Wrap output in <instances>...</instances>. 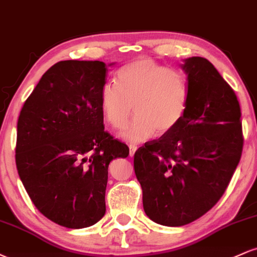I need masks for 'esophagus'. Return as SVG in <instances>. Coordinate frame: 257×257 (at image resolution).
<instances>
[{
    "instance_id": "1",
    "label": "esophagus",
    "mask_w": 257,
    "mask_h": 257,
    "mask_svg": "<svg viewBox=\"0 0 257 257\" xmlns=\"http://www.w3.org/2000/svg\"><path fill=\"white\" fill-rule=\"evenodd\" d=\"M137 150H138L137 145H129V155L133 157V156H134V153L137 152Z\"/></svg>"
}]
</instances>
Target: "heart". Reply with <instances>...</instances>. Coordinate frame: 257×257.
Masks as SVG:
<instances>
[{"mask_svg": "<svg viewBox=\"0 0 257 257\" xmlns=\"http://www.w3.org/2000/svg\"><path fill=\"white\" fill-rule=\"evenodd\" d=\"M190 87L181 71L150 59L125 65L117 73V84L106 83L100 91V105L106 120L116 131L134 123L124 133L132 143H140L173 132L185 118Z\"/></svg>", "mask_w": 257, "mask_h": 257, "instance_id": "b5f03b06", "label": "heart"}]
</instances>
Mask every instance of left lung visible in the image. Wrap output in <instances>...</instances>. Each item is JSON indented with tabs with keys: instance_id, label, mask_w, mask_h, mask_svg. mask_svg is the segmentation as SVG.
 I'll return each instance as SVG.
<instances>
[{
	"instance_id": "8db88e82",
	"label": "left lung",
	"mask_w": 257,
	"mask_h": 257,
	"mask_svg": "<svg viewBox=\"0 0 257 257\" xmlns=\"http://www.w3.org/2000/svg\"><path fill=\"white\" fill-rule=\"evenodd\" d=\"M190 100L184 120L168 134L141 146L134 172L144 210L163 226H184L219 202L243 151L240 106L214 65L186 59Z\"/></svg>"
}]
</instances>
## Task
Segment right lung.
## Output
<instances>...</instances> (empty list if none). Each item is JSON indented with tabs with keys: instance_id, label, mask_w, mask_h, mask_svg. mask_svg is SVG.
I'll return each mask as SVG.
<instances>
[{
	"instance_id": "1",
	"label": "right lung",
	"mask_w": 257,
	"mask_h": 257,
	"mask_svg": "<svg viewBox=\"0 0 257 257\" xmlns=\"http://www.w3.org/2000/svg\"><path fill=\"white\" fill-rule=\"evenodd\" d=\"M102 61L53 65L26 99L17 126L16 163L41 214L67 228H84L105 215L107 169L129 147L104 129Z\"/></svg>"
}]
</instances>
